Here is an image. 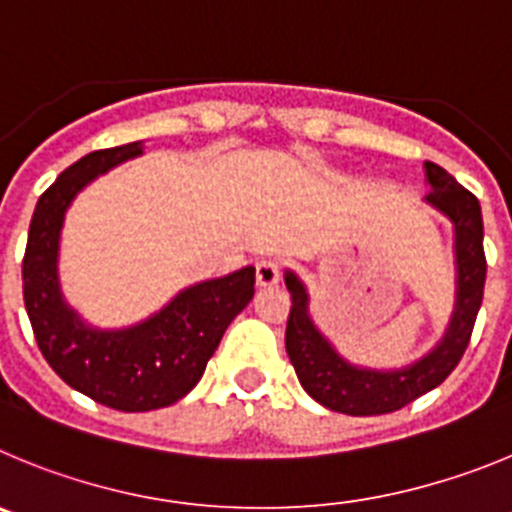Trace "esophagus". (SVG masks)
Masks as SVG:
<instances>
[{
    "mask_svg": "<svg viewBox=\"0 0 512 512\" xmlns=\"http://www.w3.org/2000/svg\"><path fill=\"white\" fill-rule=\"evenodd\" d=\"M255 280L260 288L265 285H275L280 280V265L275 260H260L255 265Z\"/></svg>",
    "mask_w": 512,
    "mask_h": 512,
    "instance_id": "esophagus-1",
    "label": "esophagus"
}]
</instances>
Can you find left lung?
<instances>
[{"instance_id": "8db88e82", "label": "left lung", "mask_w": 512, "mask_h": 512, "mask_svg": "<svg viewBox=\"0 0 512 512\" xmlns=\"http://www.w3.org/2000/svg\"><path fill=\"white\" fill-rule=\"evenodd\" d=\"M426 183L431 191L423 196L431 209L444 214L454 227V267H457V290L454 311L449 316L444 336L423 357L403 367H365L354 365L329 342V336L311 319V296L293 270H285V288L290 290L288 329H285V352L290 365L296 367L298 382L316 403L347 416H380L400 411L441 382L459 365L472 336L474 319L480 313L485 293V227H482L480 201L467 188L436 163H423Z\"/></svg>"}]
</instances>
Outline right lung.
Returning a JSON list of instances; mask_svg holds the SVG:
<instances>
[{
    "label": "right lung",
    "mask_w": 512,
    "mask_h": 512,
    "mask_svg": "<svg viewBox=\"0 0 512 512\" xmlns=\"http://www.w3.org/2000/svg\"><path fill=\"white\" fill-rule=\"evenodd\" d=\"M142 140L84 155L35 206L22 260V293L48 365L73 390L114 411L173 405L196 388L234 316L255 296V267L178 290L160 311L122 329H101L66 301L58 275L61 232L73 199L94 178L142 155Z\"/></svg>",
    "instance_id": "add662e5"
}]
</instances>
